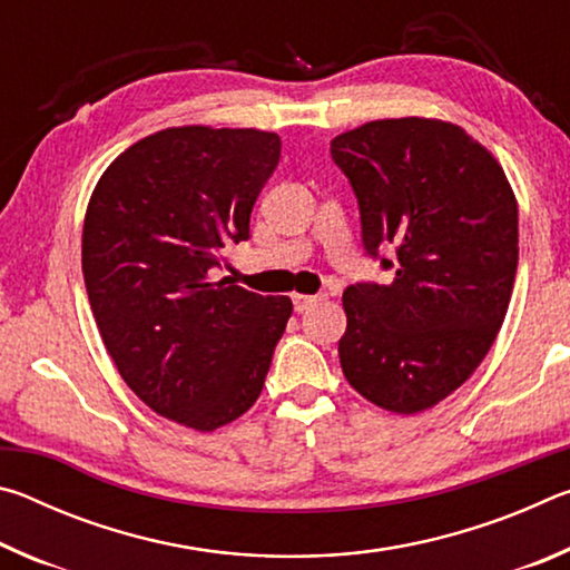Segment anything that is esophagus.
<instances>
[{
  "label": "esophagus",
  "mask_w": 570,
  "mask_h": 570,
  "mask_svg": "<svg viewBox=\"0 0 570 570\" xmlns=\"http://www.w3.org/2000/svg\"><path fill=\"white\" fill-rule=\"evenodd\" d=\"M324 296H320V294H294L292 296V302H294V308L298 314H304V312H308V308H312L314 304H320Z\"/></svg>",
  "instance_id": "1"
}]
</instances>
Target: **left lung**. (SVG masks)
Returning <instances> with one entry per match:
<instances>
[{
    "label": "left lung",
    "mask_w": 570,
    "mask_h": 570,
    "mask_svg": "<svg viewBox=\"0 0 570 570\" xmlns=\"http://www.w3.org/2000/svg\"><path fill=\"white\" fill-rule=\"evenodd\" d=\"M390 284L342 296L346 382L377 407L417 414L465 382L503 326L518 268V204L500 163L460 125L372 120L332 140Z\"/></svg>",
    "instance_id": "1"
}]
</instances>
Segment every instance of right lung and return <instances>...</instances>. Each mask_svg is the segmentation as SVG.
Wrapping results in <instances>:
<instances>
[{
	"instance_id": "add662e5",
	"label": "right lung",
	"mask_w": 570,
	"mask_h": 570,
	"mask_svg": "<svg viewBox=\"0 0 570 570\" xmlns=\"http://www.w3.org/2000/svg\"><path fill=\"white\" fill-rule=\"evenodd\" d=\"M282 156L276 132L183 125L115 158L82 226L85 288L105 350L153 412L198 432L264 390L292 298L218 278Z\"/></svg>"
}]
</instances>
